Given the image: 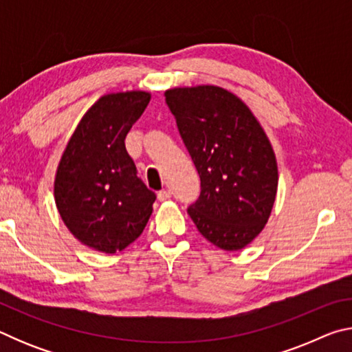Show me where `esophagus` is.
Masks as SVG:
<instances>
[{"label":"esophagus","mask_w":352,"mask_h":352,"mask_svg":"<svg viewBox=\"0 0 352 352\" xmlns=\"http://www.w3.org/2000/svg\"><path fill=\"white\" fill-rule=\"evenodd\" d=\"M170 195H172V192L169 189H163V190H160V192H158V200L166 201V200L170 199Z\"/></svg>","instance_id":"esophagus-1"}]
</instances>
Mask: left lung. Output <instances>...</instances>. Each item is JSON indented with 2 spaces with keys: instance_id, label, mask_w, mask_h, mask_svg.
Listing matches in <instances>:
<instances>
[{
  "instance_id": "1",
  "label": "left lung",
  "mask_w": 352,
  "mask_h": 352,
  "mask_svg": "<svg viewBox=\"0 0 352 352\" xmlns=\"http://www.w3.org/2000/svg\"><path fill=\"white\" fill-rule=\"evenodd\" d=\"M164 96L200 175L188 214L216 247L242 250L264 230L276 199V157L264 129L225 88H172Z\"/></svg>"
}]
</instances>
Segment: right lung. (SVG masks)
<instances>
[{"instance_id": "add662e5", "label": "right lung", "mask_w": 352, "mask_h": 352, "mask_svg": "<svg viewBox=\"0 0 352 352\" xmlns=\"http://www.w3.org/2000/svg\"><path fill=\"white\" fill-rule=\"evenodd\" d=\"M151 100L147 91L110 93L77 124L58 163L54 199L77 241L113 254L130 245L152 214L155 192L136 175L126 136Z\"/></svg>"}]
</instances>
